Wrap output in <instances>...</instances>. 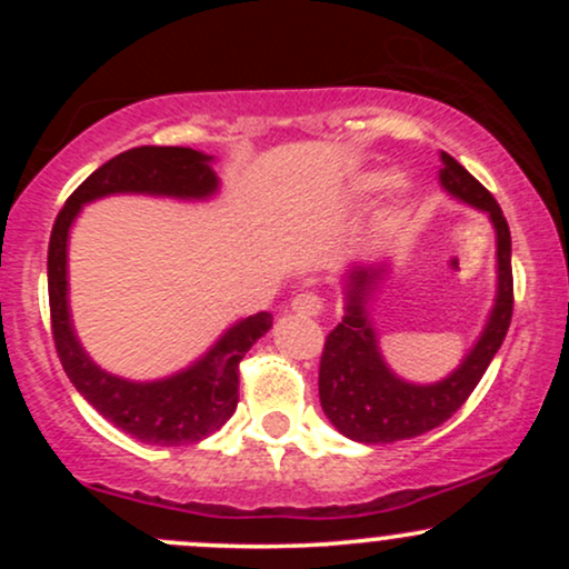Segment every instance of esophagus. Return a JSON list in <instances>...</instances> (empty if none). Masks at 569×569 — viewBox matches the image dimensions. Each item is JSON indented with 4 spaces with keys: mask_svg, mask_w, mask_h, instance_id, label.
Returning a JSON list of instances; mask_svg holds the SVG:
<instances>
[{
    "mask_svg": "<svg viewBox=\"0 0 569 569\" xmlns=\"http://www.w3.org/2000/svg\"><path fill=\"white\" fill-rule=\"evenodd\" d=\"M321 307H323L321 299L310 291L297 293V297L291 299V312H297V316H318V312H321Z\"/></svg>",
    "mask_w": 569,
    "mask_h": 569,
    "instance_id": "34e87169",
    "label": "esophagus"
}]
</instances>
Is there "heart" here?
<instances>
[{
	"label": "heart",
	"instance_id": "1",
	"mask_svg": "<svg viewBox=\"0 0 569 569\" xmlns=\"http://www.w3.org/2000/svg\"><path fill=\"white\" fill-rule=\"evenodd\" d=\"M385 173H367L358 179V192H375V189H380L385 184ZM396 189H403V181H393Z\"/></svg>",
	"mask_w": 569,
	"mask_h": 569
}]
</instances>
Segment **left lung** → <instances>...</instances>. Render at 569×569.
<instances>
[{
  "mask_svg": "<svg viewBox=\"0 0 569 569\" xmlns=\"http://www.w3.org/2000/svg\"><path fill=\"white\" fill-rule=\"evenodd\" d=\"M439 184L449 198L487 213L495 230V299L476 342L462 361L436 382H411L385 361L375 321L377 293L393 259L352 262L342 276L345 316L326 337L318 371L323 415L339 433L361 443H393L447 422L473 393L511 326V232L492 194L452 154L441 152Z\"/></svg>",
  "mask_w": 569,
  "mask_h": 569,
  "instance_id": "8db88e82",
  "label": "left lung"
}]
</instances>
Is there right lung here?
<instances>
[{
  "label": "right lung",
  "instance_id": "right-lung-1",
  "mask_svg": "<svg viewBox=\"0 0 569 569\" xmlns=\"http://www.w3.org/2000/svg\"><path fill=\"white\" fill-rule=\"evenodd\" d=\"M213 154L189 147H136L93 171L58 213L48 248V291L53 339L63 371L84 401L114 428L143 443L179 447L217 433L238 407V367L272 329L267 312L240 318L184 369L158 380H128L101 369L82 348L69 305V234L90 202L114 194H143L208 202L219 194Z\"/></svg>",
  "mask_w": 569,
  "mask_h": 569
}]
</instances>
